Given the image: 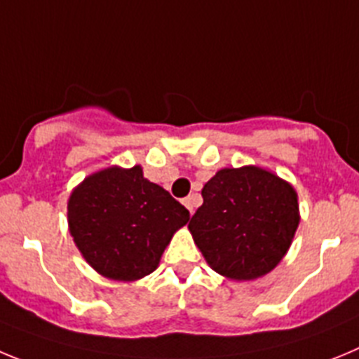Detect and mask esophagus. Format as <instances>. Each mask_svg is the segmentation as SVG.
I'll list each match as a JSON object with an SVG mask.
<instances>
[{
  "mask_svg": "<svg viewBox=\"0 0 359 359\" xmlns=\"http://www.w3.org/2000/svg\"><path fill=\"white\" fill-rule=\"evenodd\" d=\"M182 203L187 208V211H189V215H193V212H195V203H196L195 195H191V196H187V198H184Z\"/></svg>",
  "mask_w": 359,
  "mask_h": 359,
  "instance_id": "1",
  "label": "esophagus"
}]
</instances>
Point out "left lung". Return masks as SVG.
<instances>
[{
	"instance_id": "1",
	"label": "left lung",
	"mask_w": 359,
	"mask_h": 359,
	"mask_svg": "<svg viewBox=\"0 0 359 359\" xmlns=\"http://www.w3.org/2000/svg\"><path fill=\"white\" fill-rule=\"evenodd\" d=\"M202 198L187 229L219 276L257 279L286 256L300 222L292 184L259 166L224 168Z\"/></svg>"
}]
</instances>
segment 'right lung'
<instances>
[{
	"label": "right lung",
	"instance_id": "add662e5",
	"mask_svg": "<svg viewBox=\"0 0 359 359\" xmlns=\"http://www.w3.org/2000/svg\"><path fill=\"white\" fill-rule=\"evenodd\" d=\"M189 211L143 168L111 166L86 177L67 200V224L83 259L100 276L137 280L159 266Z\"/></svg>",
	"mask_w": 359,
	"mask_h": 359
}]
</instances>
